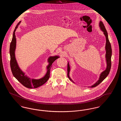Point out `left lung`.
Instances as JSON below:
<instances>
[{"label":"left lung","instance_id":"8db88e82","mask_svg":"<svg viewBox=\"0 0 121 121\" xmlns=\"http://www.w3.org/2000/svg\"><path fill=\"white\" fill-rule=\"evenodd\" d=\"M99 27L101 30L104 32V35L105 36L106 39V46H105V50H106L105 58H106V60L107 63V67H106V69L100 74L99 79L97 81V82L92 86H89L88 87H93L97 86L98 85H99L104 79H105V78L108 76V75L109 74L110 71L111 69V57H112V50L111 48V45L108 39V34L106 29H105V27L104 25V23L102 21H100ZM70 67L69 63L68 62V77L70 80L72 81L73 82H74L72 80V79L70 78L69 76V73L70 71Z\"/></svg>","mask_w":121,"mask_h":121}]
</instances>
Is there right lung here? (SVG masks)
I'll use <instances>...</instances> for the list:
<instances>
[{
  "instance_id": "right-lung-1",
  "label": "right lung",
  "mask_w": 121,
  "mask_h": 121,
  "mask_svg": "<svg viewBox=\"0 0 121 121\" xmlns=\"http://www.w3.org/2000/svg\"><path fill=\"white\" fill-rule=\"evenodd\" d=\"M20 23L21 21L17 23L15 27V29L13 32V38L10 45L9 53L10 56V67L13 76L22 85L29 88H35L43 85L48 80L50 77V70L52 67V64L59 57L56 55L49 57L48 60V65L47 66V72L44 76L40 79H36L31 78L27 75H25V73L22 71L18 66L15 55L16 46V39L15 32Z\"/></svg>"
}]
</instances>
